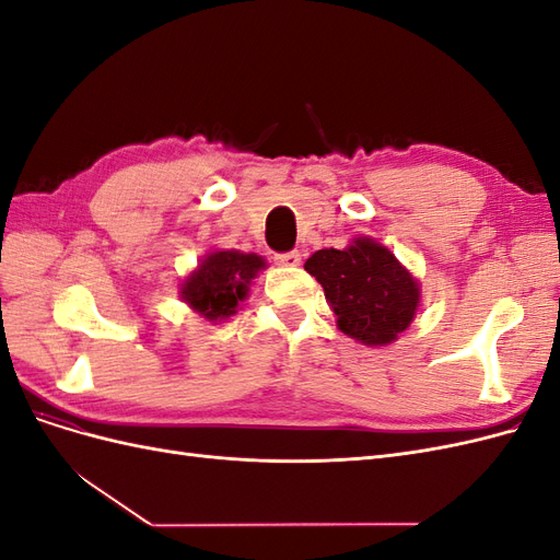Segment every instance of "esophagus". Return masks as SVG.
Returning a JSON list of instances; mask_svg holds the SVG:
<instances>
[{"label": "esophagus", "mask_w": 560, "mask_h": 560, "mask_svg": "<svg viewBox=\"0 0 560 560\" xmlns=\"http://www.w3.org/2000/svg\"><path fill=\"white\" fill-rule=\"evenodd\" d=\"M273 259L280 266H299L301 264V254L296 249H292V252H278Z\"/></svg>", "instance_id": "obj_1"}]
</instances>
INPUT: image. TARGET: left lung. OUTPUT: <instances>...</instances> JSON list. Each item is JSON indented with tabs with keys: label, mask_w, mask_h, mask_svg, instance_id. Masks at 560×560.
Listing matches in <instances>:
<instances>
[{
	"label": "left lung",
	"mask_w": 560,
	"mask_h": 560,
	"mask_svg": "<svg viewBox=\"0 0 560 560\" xmlns=\"http://www.w3.org/2000/svg\"><path fill=\"white\" fill-rule=\"evenodd\" d=\"M303 268L322 284L338 329L364 346H387L411 325L418 284L383 245L358 238L346 249H317Z\"/></svg>",
	"instance_id": "1"
}]
</instances>
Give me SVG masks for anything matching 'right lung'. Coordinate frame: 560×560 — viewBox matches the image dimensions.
<instances>
[{"instance_id":"add662e5","label":"right lung","mask_w":560,"mask_h":560,"mask_svg":"<svg viewBox=\"0 0 560 560\" xmlns=\"http://www.w3.org/2000/svg\"><path fill=\"white\" fill-rule=\"evenodd\" d=\"M264 259L245 252H212L198 270L184 280L182 299L202 317H229L238 308V301L247 296L249 280L264 268Z\"/></svg>"}]
</instances>
